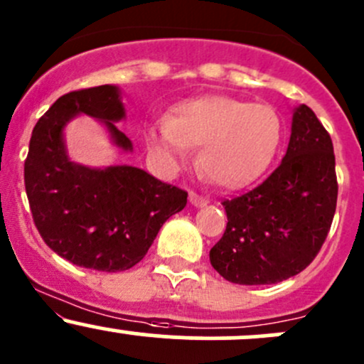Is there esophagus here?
Wrapping results in <instances>:
<instances>
[{"label":"esophagus","mask_w":364,"mask_h":364,"mask_svg":"<svg viewBox=\"0 0 364 364\" xmlns=\"http://www.w3.org/2000/svg\"><path fill=\"white\" fill-rule=\"evenodd\" d=\"M190 202L195 205V208H204V205L209 204V198L202 197V195L192 192L190 193Z\"/></svg>","instance_id":"esophagus-1"}]
</instances>
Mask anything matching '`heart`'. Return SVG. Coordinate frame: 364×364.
I'll use <instances>...</instances> for the list:
<instances>
[{"instance_id": "b5f03b06", "label": "heart", "mask_w": 364, "mask_h": 364, "mask_svg": "<svg viewBox=\"0 0 364 364\" xmlns=\"http://www.w3.org/2000/svg\"><path fill=\"white\" fill-rule=\"evenodd\" d=\"M282 124L272 106L208 95L176 106L169 118L153 122L148 148L164 166L188 160L190 148L200 146L198 166L216 185H250L272 162L281 143Z\"/></svg>"}]
</instances>
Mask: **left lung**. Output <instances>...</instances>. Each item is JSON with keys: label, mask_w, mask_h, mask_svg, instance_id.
<instances>
[{"label": "left lung", "mask_w": 364, "mask_h": 364, "mask_svg": "<svg viewBox=\"0 0 364 364\" xmlns=\"http://www.w3.org/2000/svg\"><path fill=\"white\" fill-rule=\"evenodd\" d=\"M338 183L333 143L309 106L294 108L284 159L262 185L223 200L227 230L209 251L235 284H275L307 269L326 240Z\"/></svg>", "instance_id": "1"}]
</instances>
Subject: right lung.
I'll return each mask as SVG.
<instances>
[{
	"label": "right lung",
	"instance_id": "1",
	"mask_svg": "<svg viewBox=\"0 0 364 364\" xmlns=\"http://www.w3.org/2000/svg\"><path fill=\"white\" fill-rule=\"evenodd\" d=\"M97 118L114 146L132 143L114 122L125 118L120 89L92 87L64 94L34 125L24 183L34 225L57 255L85 269L122 272L139 263L162 225L188 193L132 166L90 169L71 162L64 127L76 114Z\"/></svg>",
	"mask_w": 364,
	"mask_h": 364
}]
</instances>
